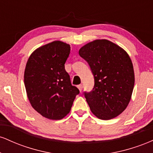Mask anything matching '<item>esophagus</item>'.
<instances>
[{
	"mask_svg": "<svg viewBox=\"0 0 153 153\" xmlns=\"http://www.w3.org/2000/svg\"><path fill=\"white\" fill-rule=\"evenodd\" d=\"M78 88L79 91H80V92H82V88H83V86H82V85H78Z\"/></svg>",
	"mask_w": 153,
	"mask_h": 153,
	"instance_id": "esophagus-1",
	"label": "esophagus"
}]
</instances>
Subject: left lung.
Wrapping results in <instances>:
<instances>
[{
  "label": "left lung",
  "instance_id": "left-lung-1",
  "mask_svg": "<svg viewBox=\"0 0 153 153\" xmlns=\"http://www.w3.org/2000/svg\"><path fill=\"white\" fill-rule=\"evenodd\" d=\"M79 54L88 62L94 88L85 97L97 118L108 120L126 109L134 85V73L129 54L117 44L96 39L83 45Z\"/></svg>",
  "mask_w": 153,
  "mask_h": 153
}]
</instances>
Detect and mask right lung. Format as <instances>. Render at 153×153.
<instances>
[{
	"label": "right lung",
	"mask_w": 153,
	"mask_h": 153,
	"mask_svg": "<svg viewBox=\"0 0 153 153\" xmlns=\"http://www.w3.org/2000/svg\"><path fill=\"white\" fill-rule=\"evenodd\" d=\"M70 52L69 44L55 40L36 49L26 62L24 78L28 99L47 119L66 117L79 94L65 69Z\"/></svg>",
	"instance_id": "add662e5"
}]
</instances>
